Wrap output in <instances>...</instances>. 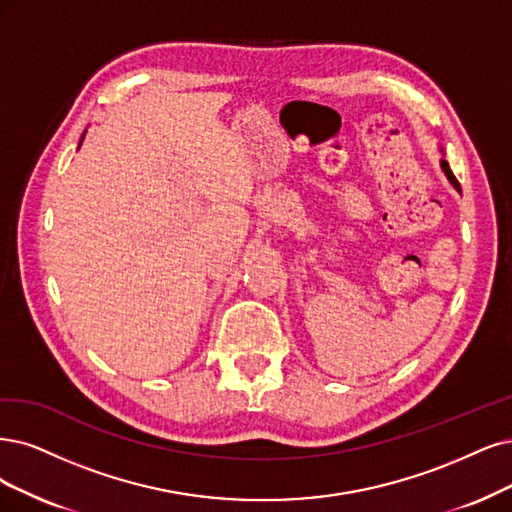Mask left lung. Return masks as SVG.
Here are the masks:
<instances>
[{"instance_id": "left-lung-1", "label": "left lung", "mask_w": 512, "mask_h": 512, "mask_svg": "<svg viewBox=\"0 0 512 512\" xmlns=\"http://www.w3.org/2000/svg\"><path fill=\"white\" fill-rule=\"evenodd\" d=\"M443 151V149H441ZM441 168H443V173H445V177L449 179V183L453 185V187H456L458 189V192H460V183H458V179L456 177H453V173H451V168H449V162L445 160V158H441Z\"/></svg>"}]
</instances>
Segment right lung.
<instances>
[{"mask_svg":"<svg viewBox=\"0 0 512 512\" xmlns=\"http://www.w3.org/2000/svg\"><path fill=\"white\" fill-rule=\"evenodd\" d=\"M82 139H84V137H82ZM80 145H82V141H80Z\"/></svg>","mask_w":512,"mask_h":512,"instance_id":"obj_1","label":"right lung"}]
</instances>
